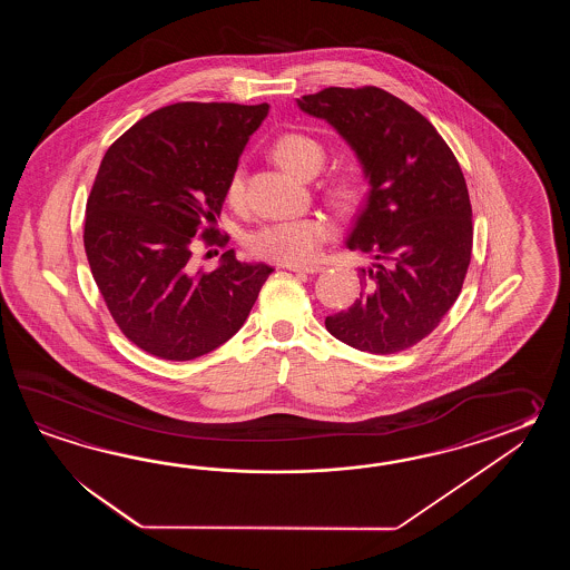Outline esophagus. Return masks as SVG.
<instances>
[{"label": "esophagus", "instance_id": "esophagus-1", "mask_svg": "<svg viewBox=\"0 0 570 570\" xmlns=\"http://www.w3.org/2000/svg\"><path fill=\"white\" fill-rule=\"evenodd\" d=\"M285 268H289L293 273H307V275H315V273L324 271L320 265H287Z\"/></svg>", "mask_w": 570, "mask_h": 570}]
</instances>
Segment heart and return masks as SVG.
I'll return each mask as SVG.
<instances>
[{"label":"heart","instance_id":"1","mask_svg":"<svg viewBox=\"0 0 570 570\" xmlns=\"http://www.w3.org/2000/svg\"><path fill=\"white\" fill-rule=\"evenodd\" d=\"M273 157L283 169L297 177L309 179L326 163V148L312 136L302 132L281 134L273 145ZM327 197L334 206L351 209L361 202L363 183L352 173L342 170L327 183ZM226 199L230 206L244 202V170L236 167L226 183ZM334 236L332 222L322 216L279 219L250 232L244 246L256 258H265L279 265H303L320 255L322 246Z\"/></svg>","mask_w":570,"mask_h":570}]
</instances>
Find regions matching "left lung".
<instances>
[{"mask_svg":"<svg viewBox=\"0 0 570 570\" xmlns=\"http://www.w3.org/2000/svg\"><path fill=\"white\" fill-rule=\"evenodd\" d=\"M297 106L346 138L371 183L346 246L373 267L361 268V299L327 315V332L371 354L412 348L456 302L471 265L461 165L428 118L385 89L326 87Z\"/></svg>","mask_w":570,"mask_h":570,"instance_id":"obj_1","label":"left lung"}]
</instances>
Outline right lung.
Listing matches in <instances>:
<instances>
[{"label":"right lung","mask_w":570,"mask_h":570,"mask_svg":"<svg viewBox=\"0 0 570 570\" xmlns=\"http://www.w3.org/2000/svg\"><path fill=\"white\" fill-rule=\"evenodd\" d=\"M268 104L179 101L148 114L109 146L87 197V261L109 314L138 348L194 361L230 340L273 268L234 250L195 271V238L226 246L216 218L226 183Z\"/></svg>","instance_id":"right-lung-1"}]
</instances>
